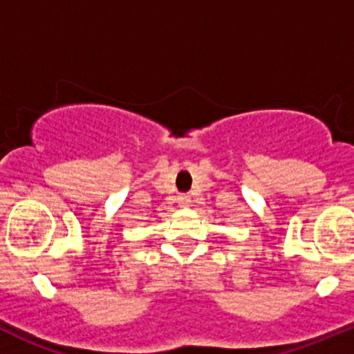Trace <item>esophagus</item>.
<instances>
[{
    "mask_svg": "<svg viewBox=\"0 0 354 354\" xmlns=\"http://www.w3.org/2000/svg\"><path fill=\"white\" fill-rule=\"evenodd\" d=\"M189 203H191V198H189V196H178V204H180L182 207L189 206Z\"/></svg>",
    "mask_w": 354,
    "mask_h": 354,
    "instance_id": "esophagus-1",
    "label": "esophagus"
}]
</instances>
